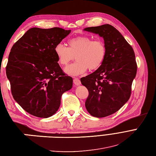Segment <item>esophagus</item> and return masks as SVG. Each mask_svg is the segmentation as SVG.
<instances>
[{"label":"esophagus","instance_id":"34e87169","mask_svg":"<svg viewBox=\"0 0 156 156\" xmlns=\"http://www.w3.org/2000/svg\"><path fill=\"white\" fill-rule=\"evenodd\" d=\"M73 83L75 85H79L81 84V81L78 78H75L73 79Z\"/></svg>","mask_w":156,"mask_h":156}]
</instances>
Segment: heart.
<instances>
[{
	"instance_id": "1",
	"label": "heart",
	"mask_w": 156,
	"mask_h": 156,
	"mask_svg": "<svg viewBox=\"0 0 156 156\" xmlns=\"http://www.w3.org/2000/svg\"><path fill=\"white\" fill-rule=\"evenodd\" d=\"M67 43L68 47L61 43L57 44L55 53L62 66H66L75 57L77 61L65 69L68 75H81L88 69L89 71L97 70L105 59L106 46L101 39L93 40L87 36H78L69 39Z\"/></svg>"
}]
</instances>
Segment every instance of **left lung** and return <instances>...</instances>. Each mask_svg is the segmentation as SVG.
Returning <instances> with one entry per match:
<instances>
[{"instance_id": "left-lung-1", "label": "left lung", "mask_w": 156, "mask_h": 156, "mask_svg": "<svg viewBox=\"0 0 156 156\" xmlns=\"http://www.w3.org/2000/svg\"><path fill=\"white\" fill-rule=\"evenodd\" d=\"M104 39L105 59L95 71L81 78L89 91L85 101L93 117H104L117 112L129 100L131 85L137 73L133 48L115 27L106 24L85 28Z\"/></svg>"}]
</instances>
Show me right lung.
I'll return each instance as SVG.
<instances>
[{
    "label": "right lung",
    "instance_id": "obj_1",
    "mask_svg": "<svg viewBox=\"0 0 156 156\" xmlns=\"http://www.w3.org/2000/svg\"><path fill=\"white\" fill-rule=\"evenodd\" d=\"M71 30L54 27L29 29L13 44L6 73L14 99L27 113L47 118L57 112L73 79L57 63L55 47Z\"/></svg>",
    "mask_w": 156,
    "mask_h": 156
}]
</instances>
